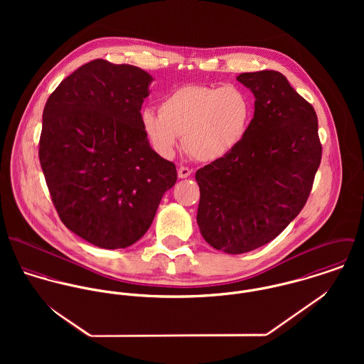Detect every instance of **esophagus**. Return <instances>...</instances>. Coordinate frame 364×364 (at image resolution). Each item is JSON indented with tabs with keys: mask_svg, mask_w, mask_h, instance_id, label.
<instances>
[{
	"mask_svg": "<svg viewBox=\"0 0 364 364\" xmlns=\"http://www.w3.org/2000/svg\"><path fill=\"white\" fill-rule=\"evenodd\" d=\"M192 173V171L188 166H179L178 168V176L179 178H188Z\"/></svg>",
	"mask_w": 364,
	"mask_h": 364,
	"instance_id": "obj_1",
	"label": "esophagus"
}]
</instances>
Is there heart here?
<instances>
[{
	"mask_svg": "<svg viewBox=\"0 0 364 364\" xmlns=\"http://www.w3.org/2000/svg\"><path fill=\"white\" fill-rule=\"evenodd\" d=\"M252 117L250 97L238 87L182 85L159 104L144 109L141 127L161 156H171L183 136L186 151L199 161L231 153L245 137Z\"/></svg>",
	"mask_w": 364,
	"mask_h": 364,
	"instance_id": "heart-1",
	"label": "heart"
}]
</instances>
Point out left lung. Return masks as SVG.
<instances>
[{
  "mask_svg": "<svg viewBox=\"0 0 364 364\" xmlns=\"http://www.w3.org/2000/svg\"><path fill=\"white\" fill-rule=\"evenodd\" d=\"M255 95L245 137L198 169V224L213 248L245 254L274 240L310 196L322 146L310 102L277 71L242 73Z\"/></svg>",
  "mask_w": 364,
  "mask_h": 364,
  "instance_id": "8db88e82",
  "label": "left lung"
}]
</instances>
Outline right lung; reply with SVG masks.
Wrapping results in <instances>:
<instances>
[{
    "label": "right lung",
    "instance_id": "obj_1",
    "mask_svg": "<svg viewBox=\"0 0 364 364\" xmlns=\"http://www.w3.org/2000/svg\"><path fill=\"white\" fill-rule=\"evenodd\" d=\"M151 80L139 67L97 58L45 105L39 159L53 205L68 230L100 248L137 242L178 178L141 127Z\"/></svg>",
    "mask_w": 364,
    "mask_h": 364
}]
</instances>
